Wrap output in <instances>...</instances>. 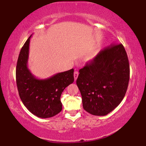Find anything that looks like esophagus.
I'll use <instances>...</instances> for the list:
<instances>
[{
    "label": "esophagus",
    "mask_w": 146,
    "mask_h": 146,
    "mask_svg": "<svg viewBox=\"0 0 146 146\" xmlns=\"http://www.w3.org/2000/svg\"><path fill=\"white\" fill-rule=\"evenodd\" d=\"M78 71H75V72H74V78H75V81L76 80V79L78 78Z\"/></svg>",
    "instance_id": "1"
}]
</instances>
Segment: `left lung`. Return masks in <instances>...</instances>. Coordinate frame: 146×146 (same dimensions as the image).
Returning <instances> with one entry per match:
<instances>
[{
	"label": "left lung",
	"mask_w": 146,
	"mask_h": 146,
	"mask_svg": "<svg viewBox=\"0 0 146 146\" xmlns=\"http://www.w3.org/2000/svg\"><path fill=\"white\" fill-rule=\"evenodd\" d=\"M76 80L83 108L105 116L122 102L129 80V64L122 44L108 46L81 70Z\"/></svg>",
	"instance_id": "1"
}]
</instances>
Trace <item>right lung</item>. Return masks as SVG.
<instances>
[{
	"mask_svg": "<svg viewBox=\"0 0 146 146\" xmlns=\"http://www.w3.org/2000/svg\"><path fill=\"white\" fill-rule=\"evenodd\" d=\"M31 36L22 48L17 60V88L22 102L29 111L42 118H50L62 111V93L74 82V70L58 73L46 79L36 78L28 67Z\"/></svg>",
	"mask_w": 146,
	"mask_h": 146,
	"instance_id": "right-lung-1",
	"label": "right lung"
}]
</instances>
